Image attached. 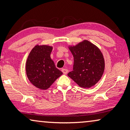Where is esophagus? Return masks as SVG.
Returning <instances> with one entry per match:
<instances>
[{"label": "esophagus", "instance_id": "obj_1", "mask_svg": "<svg viewBox=\"0 0 130 130\" xmlns=\"http://www.w3.org/2000/svg\"><path fill=\"white\" fill-rule=\"evenodd\" d=\"M62 72H63V74H67L68 73V69H65V68L62 69Z\"/></svg>", "mask_w": 130, "mask_h": 130}]
</instances>
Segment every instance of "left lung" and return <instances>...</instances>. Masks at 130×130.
<instances>
[{"label":"left lung","instance_id":"left-lung-1","mask_svg":"<svg viewBox=\"0 0 130 130\" xmlns=\"http://www.w3.org/2000/svg\"><path fill=\"white\" fill-rule=\"evenodd\" d=\"M68 47L74 59L73 71L68 76L82 88L93 87L101 79L105 69V60L101 50L85 39Z\"/></svg>","mask_w":130,"mask_h":130}]
</instances>
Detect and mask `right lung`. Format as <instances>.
<instances>
[{
	"mask_svg": "<svg viewBox=\"0 0 130 130\" xmlns=\"http://www.w3.org/2000/svg\"><path fill=\"white\" fill-rule=\"evenodd\" d=\"M52 46L36 45L29 53L26 62V73L31 84L46 90L62 75L51 58Z\"/></svg>",
	"mask_w": 130,
	"mask_h": 130,
	"instance_id": "obj_1",
	"label": "right lung"
}]
</instances>
